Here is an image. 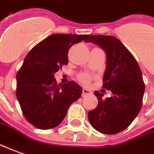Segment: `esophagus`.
Here are the masks:
<instances>
[{"mask_svg": "<svg viewBox=\"0 0 154 154\" xmlns=\"http://www.w3.org/2000/svg\"><path fill=\"white\" fill-rule=\"evenodd\" d=\"M92 92L89 90V89H88V88H83L82 89V96L83 97H85V96H88V95H91Z\"/></svg>", "mask_w": 154, "mask_h": 154, "instance_id": "1", "label": "esophagus"}]
</instances>
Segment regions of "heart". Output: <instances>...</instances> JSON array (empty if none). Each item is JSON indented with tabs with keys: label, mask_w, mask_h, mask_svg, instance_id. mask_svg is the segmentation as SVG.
<instances>
[{
	"label": "heart",
	"mask_w": 154,
	"mask_h": 154,
	"mask_svg": "<svg viewBox=\"0 0 154 154\" xmlns=\"http://www.w3.org/2000/svg\"><path fill=\"white\" fill-rule=\"evenodd\" d=\"M79 80L82 82H83V83H87L90 80V77L88 75H87V74H82V75L79 76Z\"/></svg>",
	"instance_id": "heart-1"
}]
</instances>
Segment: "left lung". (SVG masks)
I'll list each match as a JSON object with an SVG mask.
<instances>
[{"label":"left lung","instance_id":"1","mask_svg":"<svg viewBox=\"0 0 154 154\" xmlns=\"http://www.w3.org/2000/svg\"><path fill=\"white\" fill-rule=\"evenodd\" d=\"M97 45L106 53V69L103 88L112 95L94 92L97 107L88 112L91 125L105 134H116L132 123L142 107L145 86L136 59L123 44L114 36H91L85 41Z\"/></svg>","mask_w":154,"mask_h":154}]
</instances>
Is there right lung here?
<instances>
[{"mask_svg": "<svg viewBox=\"0 0 154 154\" xmlns=\"http://www.w3.org/2000/svg\"><path fill=\"white\" fill-rule=\"evenodd\" d=\"M89 35L52 34L32 48L17 74V97L26 119L39 129H51L66 117L82 88L76 82L57 85L54 74L68 63L73 44Z\"/></svg>", "mask_w": 154, "mask_h": 154, "instance_id": "add662e5", "label": "right lung"}]
</instances>
